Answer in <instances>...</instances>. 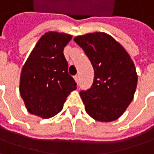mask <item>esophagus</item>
<instances>
[{"mask_svg":"<svg viewBox=\"0 0 154 154\" xmlns=\"http://www.w3.org/2000/svg\"><path fill=\"white\" fill-rule=\"evenodd\" d=\"M74 79H75V81L77 82V84H78V82H79V76H75Z\"/></svg>","mask_w":154,"mask_h":154,"instance_id":"esophagus-1","label":"esophagus"}]
</instances>
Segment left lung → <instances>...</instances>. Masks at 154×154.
<instances>
[{"mask_svg": "<svg viewBox=\"0 0 154 154\" xmlns=\"http://www.w3.org/2000/svg\"><path fill=\"white\" fill-rule=\"evenodd\" d=\"M74 41L85 50L94 69L91 89L80 91L86 112L100 122L118 119L132 101L138 83L131 57L104 32L78 35Z\"/></svg>", "mask_w": 154, "mask_h": 154, "instance_id": "1", "label": "left lung"}]
</instances>
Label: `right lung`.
Here are the masks:
<instances>
[{"label": "right lung", "mask_w": 154, "mask_h": 154, "mask_svg": "<svg viewBox=\"0 0 154 154\" xmlns=\"http://www.w3.org/2000/svg\"><path fill=\"white\" fill-rule=\"evenodd\" d=\"M72 35L45 33L25 62L20 77V94L28 112L50 119L63 109L69 94L77 84L68 73L63 49Z\"/></svg>", "instance_id": "1"}]
</instances>
